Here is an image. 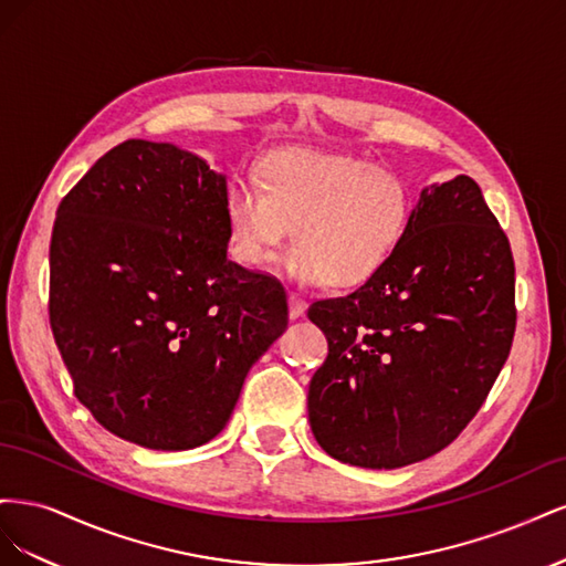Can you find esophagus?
Masks as SVG:
<instances>
[{
	"label": "esophagus",
	"mask_w": 566,
	"mask_h": 566,
	"mask_svg": "<svg viewBox=\"0 0 566 566\" xmlns=\"http://www.w3.org/2000/svg\"><path fill=\"white\" fill-rule=\"evenodd\" d=\"M287 312H290V318H300L306 312V302L300 295L290 293V297H287Z\"/></svg>",
	"instance_id": "34e87169"
}]
</instances>
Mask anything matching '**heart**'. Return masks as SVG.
Returning a JSON list of instances; mask_svg holds the SVG:
<instances>
[{"label": "heart", "mask_w": 566, "mask_h": 566, "mask_svg": "<svg viewBox=\"0 0 566 566\" xmlns=\"http://www.w3.org/2000/svg\"><path fill=\"white\" fill-rule=\"evenodd\" d=\"M256 181L229 188L233 252L248 266H271L295 229L285 271L302 285L370 281L399 250L413 214L408 184L352 153L276 148L256 167Z\"/></svg>", "instance_id": "1"}]
</instances>
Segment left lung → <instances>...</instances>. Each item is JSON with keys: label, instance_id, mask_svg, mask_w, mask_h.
<instances>
[{"label": "left lung", "instance_id": "1", "mask_svg": "<svg viewBox=\"0 0 566 566\" xmlns=\"http://www.w3.org/2000/svg\"><path fill=\"white\" fill-rule=\"evenodd\" d=\"M306 316L328 339L310 385L318 447L394 470L447 449L482 408L515 335V262L474 179L420 191L399 250Z\"/></svg>", "mask_w": 566, "mask_h": 566}]
</instances>
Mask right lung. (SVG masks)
I'll return each instance as SVG.
<instances>
[{
	"instance_id": "1",
	"label": "right lung",
	"mask_w": 566,
	"mask_h": 566,
	"mask_svg": "<svg viewBox=\"0 0 566 566\" xmlns=\"http://www.w3.org/2000/svg\"><path fill=\"white\" fill-rule=\"evenodd\" d=\"M227 177L196 153L129 139L56 210V347L96 422L144 449L214 439L287 328L283 285L227 256Z\"/></svg>"
}]
</instances>
